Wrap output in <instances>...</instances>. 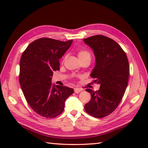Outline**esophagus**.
Here are the masks:
<instances>
[{
	"mask_svg": "<svg viewBox=\"0 0 148 148\" xmlns=\"http://www.w3.org/2000/svg\"><path fill=\"white\" fill-rule=\"evenodd\" d=\"M81 91V90L80 88H74V92L76 93H79Z\"/></svg>",
	"mask_w": 148,
	"mask_h": 148,
	"instance_id": "1",
	"label": "esophagus"
}]
</instances>
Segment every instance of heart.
<instances>
[{
  "mask_svg": "<svg viewBox=\"0 0 148 148\" xmlns=\"http://www.w3.org/2000/svg\"><path fill=\"white\" fill-rule=\"evenodd\" d=\"M77 56L79 60L84 58H90V53L86 50H79L77 52Z\"/></svg>",
  "mask_w": 148,
  "mask_h": 148,
  "instance_id": "b5f03b06",
  "label": "heart"
}]
</instances>
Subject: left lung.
<instances>
[{"mask_svg": "<svg viewBox=\"0 0 148 148\" xmlns=\"http://www.w3.org/2000/svg\"><path fill=\"white\" fill-rule=\"evenodd\" d=\"M93 51L95 65L90 76L99 84L100 89H86L92 98L84 106L87 113L101 118L111 114L120 103L126 90L129 64L126 53L114 40L102 35L84 39Z\"/></svg>", "mask_w": 148, "mask_h": 148, "instance_id": "obj_1", "label": "left lung"}]
</instances>
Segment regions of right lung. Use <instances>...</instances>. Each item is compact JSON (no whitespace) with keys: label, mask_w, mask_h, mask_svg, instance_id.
<instances>
[{"label":"right lung","mask_w":148,"mask_h":148,"mask_svg":"<svg viewBox=\"0 0 148 148\" xmlns=\"http://www.w3.org/2000/svg\"><path fill=\"white\" fill-rule=\"evenodd\" d=\"M72 41L40 38L30 43L21 55L19 76L21 90L30 108L43 117L60 114L65 100L74 93L71 88L51 83L53 71L60 70L59 60Z\"/></svg>","instance_id":"add662e5"}]
</instances>
